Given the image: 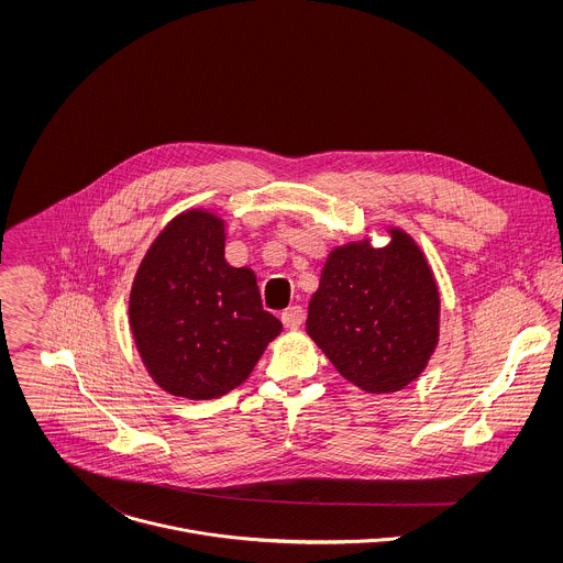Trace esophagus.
<instances>
[{"instance_id": "34e87169", "label": "esophagus", "mask_w": 563, "mask_h": 563, "mask_svg": "<svg viewBox=\"0 0 563 563\" xmlns=\"http://www.w3.org/2000/svg\"><path fill=\"white\" fill-rule=\"evenodd\" d=\"M306 321V310L301 306H292L288 308L286 312H282V322L288 327V329H299Z\"/></svg>"}]
</instances>
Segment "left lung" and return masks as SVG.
<instances>
[{"mask_svg": "<svg viewBox=\"0 0 563 563\" xmlns=\"http://www.w3.org/2000/svg\"><path fill=\"white\" fill-rule=\"evenodd\" d=\"M390 244L368 239L335 246L322 266L306 329L353 386L388 395L427 368L440 335V292L409 234L390 228Z\"/></svg>", "mask_w": 563, "mask_h": 563, "instance_id": "1", "label": "left lung"}]
</instances>
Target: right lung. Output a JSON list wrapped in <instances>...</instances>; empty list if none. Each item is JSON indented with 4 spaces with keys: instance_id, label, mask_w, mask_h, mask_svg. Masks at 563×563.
<instances>
[{
    "instance_id": "1",
    "label": "right lung",
    "mask_w": 563,
    "mask_h": 563,
    "mask_svg": "<svg viewBox=\"0 0 563 563\" xmlns=\"http://www.w3.org/2000/svg\"><path fill=\"white\" fill-rule=\"evenodd\" d=\"M130 327L164 393L208 401L239 388L282 322L262 308L255 273L225 260V221L195 208L147 249L130 292Z\"/></svg>"
}]
</instances>
